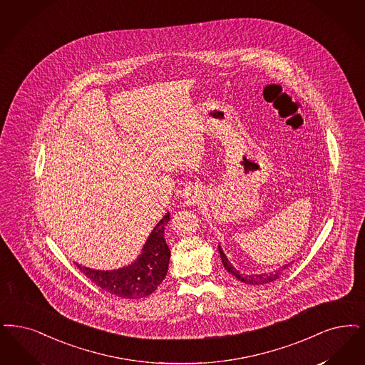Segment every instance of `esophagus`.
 Listing matches in <instances>:
<instances>
[{"mask_svg":"<svg viewBox=\"0 0 365 365\" xmlns=\"http://www.w3.org/2000/svg\"><path fill=\"white\" fill-rule=\"evenodd\" d=\"M183 198L186 200L187 205H197L202 198V191L198 186H187L183 190Z\"/></svg>","mask_w":365,"mask_h":365,"instance_id":"1","label":"esophagus"}]
</instances>
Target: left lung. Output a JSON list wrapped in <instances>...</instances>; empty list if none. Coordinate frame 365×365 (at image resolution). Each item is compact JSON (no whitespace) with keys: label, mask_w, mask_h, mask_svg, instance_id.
<instances>
[{"label":"left lung","mask_w":365,"mask_h":365,"mask_svg":"<svg viewBox=\"0 0 365 365\" xmlns=\"http://www.w3.org/2000/svg\"><path fill=\"white\" fill-rule=\"evenodd\" d=\"M219 252L220 257H221V261H222V264H224V267L235 276V277L237 278V279H240L242 282H245V284H251V285H261V284H267V282H272V281H274V279H277L279 277V274H281V270H276L274 273H269V274H266V273H263V274H255V276H242L236 269H235L234 266L231 264V262L228 261V258L225 257V254L222 252V250L219 246ZM291 263H288V264H285L282 269H288V266H289Z\"/></svg>","instance_id":"left-lung-1"}]
</instances>
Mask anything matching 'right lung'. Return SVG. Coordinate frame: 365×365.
Listing matches in <instances>:
<instances>
[{"label":"right lung","mask_w":365,"mask_h":365,"mask_svg":"<svg viewBox=\"0 0 365 365\" xmlns=\"http://www.w3.org/2000/svg\"><path fill=\"white\" fill-rule=\"evenodd\" d=\"M170 221L167 213L146 240L137 261L118 270H95L77 264L92 282L122 299H141L156 291L165 278L171 251L164 239V228Z\"/></svg>","instance_id":"obj_1"}]
</instances>
